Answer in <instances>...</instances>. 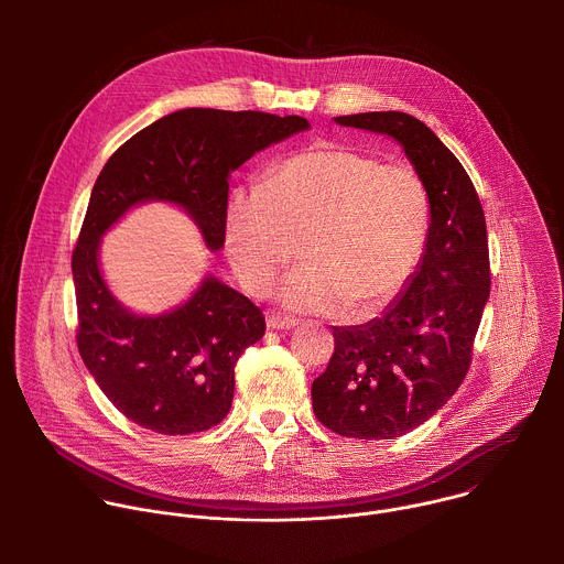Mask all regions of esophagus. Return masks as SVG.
<instances>
[{
  "mask_svg": "<svg viewBox=\"0 0 564 564\" xmlns=\"http://www.w3.org/2000/svg\"><path fill=\"white\" fill-rule=\"evenodd\" d=\"M296 326V318L281 316V314H268V328L272 330H290Z\"/></svg>",
  "mask_w": 564,
  "mask_h": 564,
  "instance_id": "obj_1",
  "label": "esophagus"
}]
</instances>
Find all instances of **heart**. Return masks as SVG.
<instances>
[{
	"label": "heart",
	"instance_id": "1",
	"mask_svg": "<svg viewBox=\"0 0 564 564\" xmlns=\"http://www.w3.org/2000/svg\"><path fill=\"white\" fill-rule=\"evenodd\" d=\"M431 203L406 163L337 144L296 151L261 187H238L225 207V248L252 294H265L301 243L283 283L292 310L368 316L411 281L426 246Z\"/></svg>",
	"mask_w": 564,
	"mask_h": 564
}]
</instances>
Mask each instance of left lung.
<instances>
[{
	"instance_id": "8db88e82",
	"label": "left lung",
	"mask_w": 564,
	"mask_h": 564,
	"mask_svg": "<svg viewBox=\"0 0 564 564\" xmlns=\"http://www.w3.org/2000/svg\"><path fill=\"white\" fill-rule=\"evenodd\" d=\"M335 120L392 135L431 203L426 252L409 288L379 318L335 326V352L312 383V409L326 429L392 440L433 417L468 372L491 292L487 220L466 170L422 120L401 111Z\"/></svg>"
}]
</instances>
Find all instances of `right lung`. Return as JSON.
I'll return each instance as SVG.
<instances>
[{
    "instance_id": "1",
    "label": "right lung",
    "mask_w": 564,
    "mask_h": 564,
    "mask_svg": "<svg viewBox=\"0 0 564 564\" xmlns=\"http://www.w3.org/2000/svg\"><path fill=\"white\" fill-rule=\"evenodd\" d=\"M307 127L299 116L183 109L144 127L107 160L70 259L75 341L100 390L133 424L160 435L220 424L231 409L234 366L263 337L265 316L212 276L167 314H131L102 281L100 236L129 207L170 200L189 212L209 250H220L231 172Z\"/></svg>"
}]
</instances>
